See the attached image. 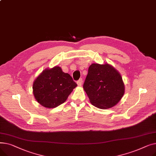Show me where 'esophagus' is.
I'll return each mask as SVG.
<instances>
[{"label":"esophagus","mask_w":156,"mask_h":156,"mask_svg":"<svg viewBox=\"0 0 156 156\" xmlns=\"http://www.w3.org/2000/svg\"><path fill=\"white\" fill-rule=\"evenodd\" d=\"M83 83V81H82V78H80L79 80L77 81V84L78 86H81Z\"/></svg>","instance_id":"1"}]
</instances>
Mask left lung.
Instances as JSON below:
<instances>
[{
    "label": "left lung",
    "instance_id": "obj_1",
    "mask_svg": "<svg viewBox=\"0 0 156 156\" xmlns=\"http://www.w3.org/2000/svg\"><path fill=\"white\" fill-rule=\"evenodd\" d=\"M83 88L91 104L102 109L117 104L125 93L121 75L108 64L90 66Z\"/></svg>",
    "mask_w": 156,
    "mask_h": 156
}]
</instances>
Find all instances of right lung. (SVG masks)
Instances as JSON below:
<instances>
[{
	"label": "right lung",
	"instance_id": "obj_1",
	"mask_svg": "<svg viewBox=\"0 0 156 156\" xmlns=\"http://www.w3.org/2000/svg\"><path fill=\"white\" fill-rule=\"evenodd\" d=\"M77 86L68 73L59 66L46 69L33 84V92L37 101L45 108H54L64 103Z\"/></svg>",
	"mask_w": 156,
	"mask_h": 156
}]
</instances>
